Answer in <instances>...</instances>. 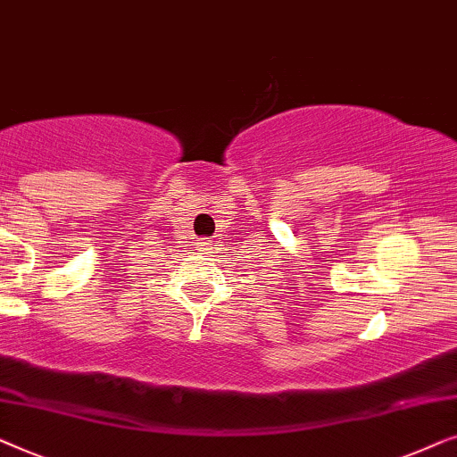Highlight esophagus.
Segmentation results:
<instances>
[{
	"mask_svg": "<svg viewBox=\"0 0 457 457\" xmlns=\"http://www.w3.org/2000/svg\"><path fill=\"white\" fill-rule=\"evenodd\" d=\"M196 244H198V250H203V253L211 250V240H207V237H204V240H201V242H196Z\"/></svg>",
	"mask_w": 457,
	"mask_h": 457,
	"instance_id": "obj_1",
	"label": "esophagus"
}]
</instances>
